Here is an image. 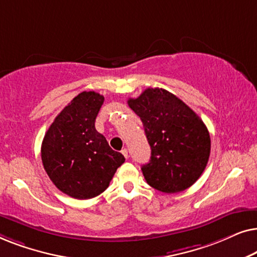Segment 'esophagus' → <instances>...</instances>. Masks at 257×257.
<instances>
[{
  "instance_id": "34e87169",
  "label": "esophagus",
  "mask_w": 257,
  "mask_h": 257,
  "mask_svg": "<svg viewBox=\"0 0 257 257\" xmlns=\"http://www.w3.org/2000/svg\"><path fill=\"white\" fill-rule=\"evenodd\" d=\"M121 153H122V156H124V157L126 158V159H127V158H128V151H127V149L122 150Z\"/></svg>"
}]
</instances>
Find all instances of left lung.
Returning <instances> with one entry per match:
<instances>
[{"label":"left lung","mask_w":257,"mask_h":257,"mask_svg":"<svg viewBox=\"0 0 257 257\" xmlns=\"http://www.w3.org/2000/svg\"><path fill=\"white\" fill-rule=\"evenodd\" d=\"M128 106L142 119L151 160L142 171L151 187L164 193L185 191L205 171L210 137L198 114L173 93L149 87Z\"/></svg>","instance_id":"left-lung-1"}]
</instances>
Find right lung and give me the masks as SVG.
Returning a JSON list of instances; mask_svg holds the SVG:
<instances>
[{
	"instance_id": "1",
	"label": "right lung",
	"mask_w": 257,
	"mask_h": 257,
	"mask_svg": "<svg viewBox=\"0 0 257 257\" xmlns=\"http://www.w3.org/2000/svg\"><path fill=\"white\" fill-rule=\"evenodd\" d=\"M103 103L104 97L94 91L80 92L55 118L42 143L45 172L56 187L71 198L99 195L125 161L94 127Z\"/></svg>"
}]
</instances>
